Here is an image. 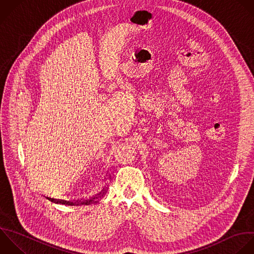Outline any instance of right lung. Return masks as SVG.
<instances>
[{"label":"right lung","instance_id":"add662e5","mask_svg":"<svg viewBox=\"0 0 254 254\" xmlns=\"http://www.w3.org/2000/svg\"><path fill=\"white\" fill-rule=\"evenodd\" d=\"M103 193H104V192H103ZM96 198H97V197H96ZM52 199H53V200H55V199H54V198H52ZM91 200H93V199H90V200H89V201H87V202H85V204H86V203H88V202H91ZM59 201H60V200H59ZM60 202H62V203H66V204H67V203H68V204H71V205H72V204H74V203H73V202H69V201H66V200H61V201H60Z\"/></svg>","mask_w":254,"mask_h":254}]
</instances>
